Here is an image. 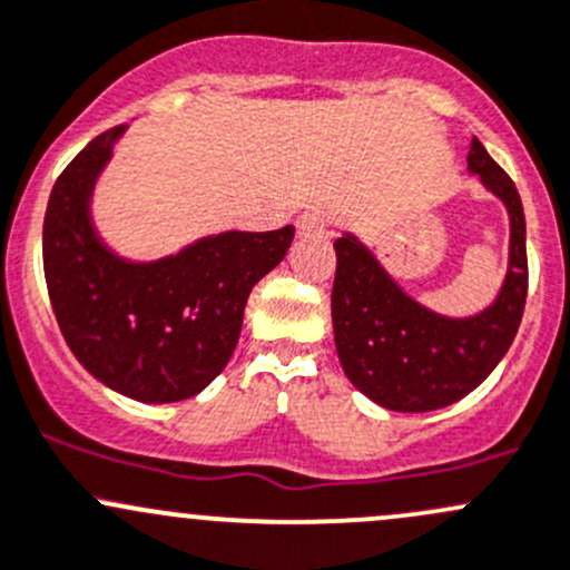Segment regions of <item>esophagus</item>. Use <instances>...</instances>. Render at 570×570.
Masks as SVG:
<instances>
[{
	"label": "esophagus",
	"mask_w": 570,
	"mask_h": 570,
	"mask_svg": "<svg viewBox=\"0 0 570 570\" xmlns=\"http://www.w3.org/2000/svg\"><path fill=\"white\" fill-rule=\"evenodd\" d=\"M295 226L301 237H322L327 232V218L322 213H316V209H308V213H303L295 220Z\"/></svg>",
	"instance_id": "34e87169"
}]
</instances>
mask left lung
Here are the masks:
<instances>
[{
    "instance_id": "8db88e82",
    "label": "left lung",
    "mask_w": 570,
    "mask_h": 570,
    "mask_svg": "<svg viewBox=\"0 0 570 570\" xmlns=\"http://www.w3.org/2000/svg\"><path fill=\"white\" fill-rule=\"evenodd\" d=\"M470 171L511 215L505 284L483 314L448 320L417 305L352 235L335 239L333 331L338 361L357 391L393 412H431L475 391L502 361L522 325L527 301L524 209L513 179L481 141L470 144Z\"/></svg>"
}]
</instances>
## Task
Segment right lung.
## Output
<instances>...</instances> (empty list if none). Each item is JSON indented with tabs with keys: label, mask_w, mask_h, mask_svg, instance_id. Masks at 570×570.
I'll return each instance as SVG.
<instances>
[{
	"label": "right lung",
	"mask_w": 570,
	"mask_h": 570,
	"mask_svg": "<svg viewBox=\"0 0 570 570\" xmlns=\"http://www.w3.org/2000/svg\"><path fill=\"white\" fill-rule=\"evenodd\" d=\"M125 125L65 166L43 220V269L70 352L111 391L149 404L183 401L224 371L245 303L278 265L295 226L205 237L169 259L130 265L95 237L89 194Z\"/></svg>",
	"instance_id": "right-lung-1"
}]
</instances>
